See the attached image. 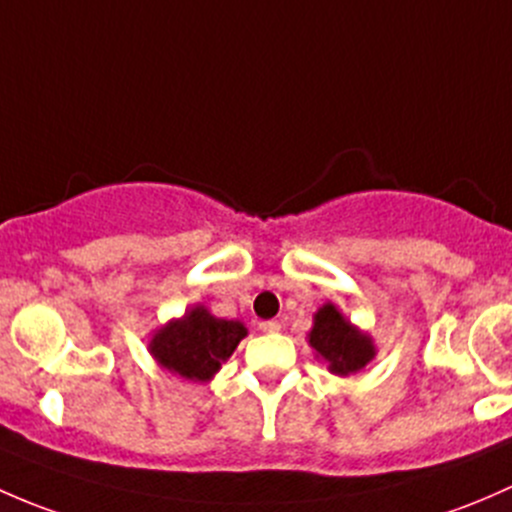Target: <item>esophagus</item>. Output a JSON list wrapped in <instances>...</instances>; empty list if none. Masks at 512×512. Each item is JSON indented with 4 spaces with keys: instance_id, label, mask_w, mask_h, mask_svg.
Listing matches in <instances>:
<instances>
[{
    "instance_id": "34e87169",
    "label": "esophagus",
    "mask_w": 512,
    "mask_h": 512,
    "mask_svg": "<svg viewBox=\"0 0 512 512\" xmlns=\"http://www.w3.org/2000/svg\"><path fill=\"white\" fill-rule=\"evenodd\" d=\"M258 328H261V333L273 335L281 330V323H278V320H263V323H258Z\"/></svg>"
}]
</instances>
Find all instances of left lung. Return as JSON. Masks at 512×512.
Masks as SVG:
<instances>
[{"mask_svg": "<svg viewBox=\"0 0 512 512\" xmlns=\"http://www.w3.org/2000/svg\"><path fill=\"white\" fill-rule=\"evenodd\" d=\"M308 342L315 350V355L328 362V370L340 374V377L360 372L377 355L372 337L360 333L333 303H325L315 313Z\"/></svg>", "mask_w": 512, "mask_h": 512, "instance_id": "1", "label": "left lung"}]
</instances>
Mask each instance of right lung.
I'll return each mask as SVG.
<instances>
[{
  "instance_id": "obj_1",
  "label": "right lung",
  "mask_w": 512,
  "mask_h": 512,
  "mask_svg": "<svg viewBox=\"0 0 512 512\" xmlns=\"http://www.w3.org/2000/svg\"><path fill=\"white\" fill-rule=\"evenodd\" d=\"M246 337L244 323L224 320L194 305L179 320H170L150 340V355L157 365L189 382H207L221 370Z\"/></svg>"
}]
</instances>
